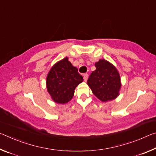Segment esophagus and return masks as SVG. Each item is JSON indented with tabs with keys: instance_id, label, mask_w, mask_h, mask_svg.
Instances as JSON below:
<instances>
[{
	"instance_id": "1",
	"label": "esophagus",
	"mask_w": 156,
	"mask_h": 156,
	"mask_svg": "<svg viewBox=\"0 0 156 156\" xmlns=\"http://www.w3.org/2000/svg\"><path fill=\"white\" fill-rule=\"evenodd\" d=\"M83 78H84V80L85 82L87 81V79H88V74H87V73H85V74L83 75Z\"/></svg>"
}]
</instances>
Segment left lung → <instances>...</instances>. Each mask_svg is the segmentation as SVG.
Here are the masks:
<instances>
[{
  "label": "left lung",
  "instance_id": "8db88e82",
  "mask_svg": "<svg viewBox=\"0 0 156 156\" xmlns=\"http://www.w3.org/2000/svg\"><path fill=\"white\" fill-rule=\"evenodd\" d=\"M96 70L89 76L87 84L92 93L100 101L106 102L115 99L120 95L121 78L112 63L100 59L95 63Z\"/></svg>",
  "mask_w": 156,
  "mask_h": 156
}]
</instances>
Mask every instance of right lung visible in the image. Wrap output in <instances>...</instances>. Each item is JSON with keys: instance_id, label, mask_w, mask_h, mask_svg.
Wrapping results in <instances>:
<instances>
[{"instance_id": "1", "label": "right lung", "mask_w": 156, "mask_h": 156, "mask_svg": "<svg viewBox=\"0 0 156 156\" xmlns=\"http://www.w3.org/2000/svg\"><path fill=\"white\" fill-rule=\"evenodd\" d=\"M83 78L67 57L58 61L50 69L46 78V87L51 99L64 105L72 99L74 91Z\"/></svg>"}]
</instances>
